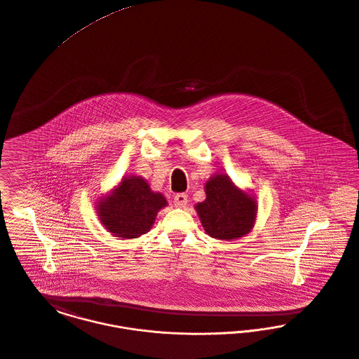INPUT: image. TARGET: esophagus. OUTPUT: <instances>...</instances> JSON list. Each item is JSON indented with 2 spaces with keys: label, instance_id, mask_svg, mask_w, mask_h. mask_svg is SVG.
Segmentation results:
<instances>
[{
  "label": "esophagus",
  "instance_id": "esophagus-1",
  "mask_svg": "<svg viewBox=\"0 0 359 359\" xmlns=\"http://www.w3.org/2000/svg\"><path fill=\"white\" fill-rule=\"evenodd\" d=\"M173 203L176 208H186L189 203L187 195L186 194H176L173 198Z\"/></svg>",
  "mask_w": 359,
  "mask_h": 359
}]
</instances>
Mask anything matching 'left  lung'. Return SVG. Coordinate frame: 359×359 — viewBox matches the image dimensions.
I'll return each mask as SVG.
<instances>
[{
	"label": "left lung",
	"instance_id": "obj_1",
	"mask_svg": "<svg viewBox=\"0 0 359 359\" xmlns=\"http://www.w3.org/2000/svg\"><path fill=\"white\" fill-rule=\"evenodd\" d=\"M206 199L195 206L205 232L231 241L251 232L257 205L252 195L233 184L228 175H214L205 184Z\"/></svg>",
	"mask_w": 359,
	"mask_h": 359
}]
</instances>
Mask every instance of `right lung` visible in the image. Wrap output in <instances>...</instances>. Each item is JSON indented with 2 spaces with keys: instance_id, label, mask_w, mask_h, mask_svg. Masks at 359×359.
Masks as SVG:
<instances>
[{
  "instance_id": "right-lung-1",
  "label": "right lung",
  "mask_w": 359,
  "mask_h": 359,
  "mask_svg": "<svg viewBox=\"0 0 359 359\" xmlns=\"http://www.w3.org/2000/svg\"><path fill=\"white\" fill-rule=\"evenodd\" d=\"M167 205L165 196L153 192L141 176H128L97 202L96 210L115 237L137 238L151 229L157 212Z\"/></svg>"
}]
</instances>
